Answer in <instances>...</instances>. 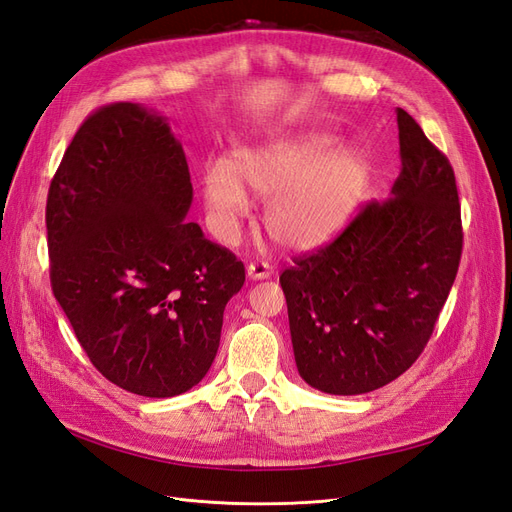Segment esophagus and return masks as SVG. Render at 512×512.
Wrapping results in <instances>:
<instances>
[{
    "mask_svg": "<svg viewBox=\"0 0 512 512\" xmlns=\"http://www.w3.org/2000/svg\"><path fill=\"white\" fill-rule=\"evenodd\" d=\"M271 267L267 265V262H250L247 265V275H250V280H267V277H271Z\"/></svg>",
    "mask_w": 512,
    "mask_h": 512,
    "instance_id": "34e87169",
    "label": "esophagus"
}]
</instances>
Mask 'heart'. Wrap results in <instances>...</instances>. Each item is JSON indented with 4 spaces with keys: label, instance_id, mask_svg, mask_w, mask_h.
Returning <instances> with one entry per match:
<instances>
[{
    "label": "heart",
    "instance_id": "obj_1",
    "mask_svg": "<svg viewBox=\"0 0 512 512\" xmlns=\"http://www.w3.org/2000/svg\"><path fill=\"white\" fill-rule=\"evenodd\" d=\"M369 164L363 153L337 149L327 132H301L241 147L230 162L203 168V194L209 222L222 241H237L252 211L250 194L269 198V235L288 250H314L331 241L352 218L367 190Z\"/></svg>",
    "mask_w": 512,
    "mask_h": 512
}]
</instances>
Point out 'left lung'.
Here are the masks:
<instances>
[{
	"label": "left lung",
	"instance_id": "1",
	"mask_svg": "<svg viewBox=\"0 0 512 512\" xmlns=\"http://www.w3.org/2000/svg\"><path fill=\"white\" fill-rule=\"evenodd\" d=\"M401 173L329 245L280 275L294 361L329 395L393 382L421 356L461 260V207L451 162L397 108Z\"/></svg>",
	"mask_w": 512,
	"mask_h": 512
}]
</instances>
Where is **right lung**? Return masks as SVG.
Returning <instances> with one entry per match:
<instances>
[{
    "label": "right lung",
    "mask_w": 512,
    "mask_h": 512,
    "mask_svg": "<svg viewBox=\"0 0 512 512\" xmlns=\"http://www.w3.org/2000/svg\"><path fill=\"white\" fill-rule=\"evenodd\" d=\"M192 196L168 121L115 102L83 121L46 198L55 299L89 361L134 395L175 397L207 376L245 282L243 262L185 222Z\"/></svg>",
    "instance_id": "1"
}]
</instances>
